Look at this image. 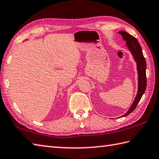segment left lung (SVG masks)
Segmentation results:
<instances>
[{
	"label": "left lung",
	"mask_w": 159,
	"mask_h": 159,
	"mask_svg": "<svg viewBox=\"0 0 159 159\" xmlns=\"http://www.w3.org/2000/svg\"><path fill=\"white\" fill-rule=\"evenodd\" d=\"M118 33L121 35L123 40L126 42V47H128L129 52L132 55L134 60L136 61V64H137L138 73V90L137 96H136L133 103H132L128 112L121 116V117H124V116H128L129 114H130L131 112L134 111V110L136 108V107H137L145 91L147 85L146 61H145V57L143 56L141 47L137 39L127 33V32L124 31H119Z\"/></svg>",
	"instance_id": "left-lung-1"
}]
</instances>
